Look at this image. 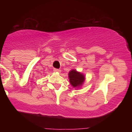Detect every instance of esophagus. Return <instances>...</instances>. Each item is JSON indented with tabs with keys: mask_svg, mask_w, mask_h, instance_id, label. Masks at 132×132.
Segmentation results:
<instances>
[{
	"mask_svg": "<svg viewBox=\"0 0 132 132\" xmlns=\"http://www.w3.org/2000/svg\"><path fill=\"white\" fill-rule=\"evenodd\" d=\"M53 71H54V72H61V70L59 69H56V68H54V69H53Z\"/></svg>",
	"mask_w": 132,
	"mask_h": 132,
	"instance_id": "1",
	"label": "esophagus"
}]
</instances>
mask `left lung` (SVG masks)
<instances>
[{
	"instance_id": "left-lung-1",
	"label": "left lung",
	"mask_w": 132,
	"mask_h": 132,
	"mask_svg": "<svg viewBox=\"0 0 132 132\" xmlns=\"http://www.w3.org/2000/svg\"><path fill=\"white\" fill-rule=\"evenodd\" d=\"M69 82L74 87H78L82 84L84 80V75L76 70H71L69 72Z\"/></svg>"
}]
</instances>
